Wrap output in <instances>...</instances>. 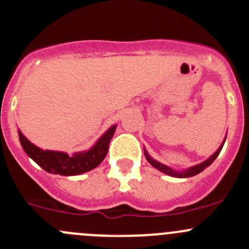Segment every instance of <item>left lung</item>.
I'll return each instance as SVG.
<instances>
[{
	"instance_id": "8db88e82",
	"label": "left lung",
	"mask_w": 249,
	"mask_h": 249,
	"mask_svg": "<svg viewBox=\"0 0 249 249\" xmlns=\"http://www.w3.org/2000/svg\"><path fill=\"white\" fill-rule=\"evenodd\" d=\"M222 146H224V145H221V147H220L219 150L216 151V152L213 153V156L210 157V159L206 160L205 162H203V163L198 164V166L192 167V168L187 169V171H184V172H177V171H173V169L169 168V167H167V166H164V164L160 163V162L155 161V160L151 159V157L148 156L147 152H146V151H145V156H146V159H147V161L150 162V163L152 164V166L155 167V168L160 169V171L163 172V173L168 174V176H172V177H177V178H188V177H193V176H196V174H198V173H200V172H203L204 169L206 168V167L210 166V164L213 163V161H215L216 157L219 156V153H220V151H221Z\"/></svg>"
}]
</instances>
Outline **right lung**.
<instances>
[{"label":"right lung","instance_id":"add662e5","mask_svg":"<svg viewBox=\"0 0 249 249\" xmlns=\"http://www.w3.org/2000/svg\"><path fill=\"white\" fill-rule=\"evenodd\" d=\"M115 127V125L111 126L89 151L75 153L73 156L59 151H44L33 145L20 131H18V135L25 153L46 172L61 176H76L96 168L106 159Z\"/></svg>","mask_w":249,"mask_h":249}]
</instances>
